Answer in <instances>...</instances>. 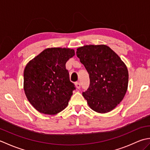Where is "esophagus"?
I'll return each instance as SVG.
<instances>
[{"mask_svg": "<svg viewBox=\"0 0 150 150\" xmlns=\"http://www.w3.org/2000/svg\"><path fill=\"white\" fill-rule=\"evenodd\" d=\"M75 84L76 88H77V89H80L81 88V84H80V82H75Z\"/></svg>", "mask_w": 150, "mask_h": 150, "instance_id": "obj_1", "label": "esophagus"}]
</instances>
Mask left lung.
<instances>
[{
  "mask_svg": "<svg viewBox=\"0 0 150 150\" xmlns=\"http://www.w3.org/2000/svg\"><path fill=\"white\" fill-rule=\"evenodd\" d=\"M77 56L90 76V86L82 93L89 106L97 113L110 112L122 100L128 89L126 64L104 44L79 47Z\"/></svg>",
  "mask_w": 150,
  "mask_h": 150,
  "instance_id": "1",
  "label": "left lung"
}]
</instances>
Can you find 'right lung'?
<instances>
[{
	"mask_svg": "<svg viewBox=\"0 0 150 150\" xmlns=\"http://www.w3.org/2000/svg\"><path fill=\"white\" fill-rule=\"evenodd\" d=\"M75 55L69 48L51 47L27 64L24 71V90L30 104L46 115L64 110L75 87L69 81L66 63Z\"/></svg>",
	"mask_w": 150,
	"mask_h": 150,
	"instance_id": "1",
	"label": "right lung"
}]
</instances>
